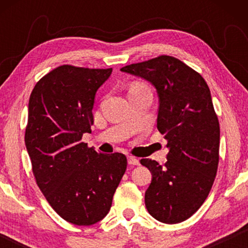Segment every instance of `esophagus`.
Returning a JSON list of instances; mask_svg holds the SVG:
<instances>
[{
  "label": "esophagus",
  "instance_id": "esophagus-1",
  "mask_svg": "<svg viewBox=\"0 0 248 248\" xmlns=\"http://www.w3.org/2000/svg\"><path fill=\"white\" fill-rule=\"evenodd\" d=\"M127 161H128V164L132 165V166H139V165H140V161H139V159H137L135 157H132V155L127 157Z\"/></svg>",
  "mask_w": 248,
  "mask_h": 248
}]
</instances>
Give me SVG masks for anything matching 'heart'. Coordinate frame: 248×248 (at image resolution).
<instances>
[{
	"label": "heart",
	"mask_w": 248,
	"mask_h": 248,
	"mask_svg": "<svg viewBox=\"0 0 248 248\" xmlns=\"http://www.w3.org/2000/svg\"><path fill=\"white\" fill-rule=\"evenodd\" d=\"M132 88H133V89H141V88H144V87L142 86V84H140V83H135Z\"/></svg>",
	"instance_id": "1"
}]
</instances>
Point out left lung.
Segmentation results:
<instances>
[{
    "label": "left lung",
    "mask_w": 248,
    "mask_h": 248,
    "mask_svg": "<svg viewBox=\"0 0 248 248\" xmlns=\"http://www.w3.org/2000/svg\"><path fill=\"white\" fill-rule=\"evenodd\" d=\"M121 71L143 78L157 89V127L169 148L164 166L140 160L152 174L144 196L148 212L164 223L184 221L208 198L218 170L220 126L208 84L195 70L168 55Z\"/></svg>",
    "instance_id": "8db88e82"
}]
</instances>
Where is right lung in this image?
Listing matches in <instances>:
<instances>
[{"label": "right lung", "instance_id": "right-lung-1", "mask_svg": "<svg viewBox=\"0 0 248 248\" xmlns=\"http://www.w3.org/2000/svg\"><path fill=\"white\" fill-rule=\"evenodd\" d=\"M111 71L61 65L29 98L25 143L36 183L57 215L77 226L106 217L126 170L123 154H98L81 141L91 133L94 96Z\"/></svg>", "mask_w": 248, "mask_h": 248}]
</instances>
